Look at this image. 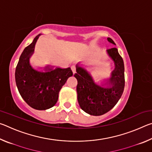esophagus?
I'll return each instance as SVG.
<instances>
[{"label": "esophagus", "mask_w": 152, "mask_h": 152, "mask_svg": "<svg viewBox=\"0 0 152 152\" xmlns=\"http://www.w3.org/2000/svg\"><path fill=\"white\" fill-rule=\"evenodd\" d=\"M71 68H72V72L74 74V73H76V67L74 66H72L71 67Z\"/></svg>", "instance_id": "34e87169"}]
</instances>
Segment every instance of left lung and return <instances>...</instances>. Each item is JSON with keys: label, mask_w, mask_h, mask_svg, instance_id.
<instances>
[{"label": "left lung", "mask_w": 152, "mask_h": 152, "mask_svg": "<svg viewBox=\"0 0 152 152\" xmlns=\"http://www.w3.org/2000/svg\"><path fill=\"white\" fill-rule=\"evenodd\" d=\"M107 40L115 45L111 38L108 37ZM107 52L115 64V69L107 83L98 85L88 71L78 64L74 74L78 80L76 91L80 107L84 112L94 116H100L112 109L119 101L125 87L123 58L115 48L107 50Z\"/></svg>", "instance_id": "left-lung-1"}]
</instances>
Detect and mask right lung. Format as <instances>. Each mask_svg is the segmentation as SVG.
<instances>
[{"mask_svg": "<svg viewBox=\"0 0 152 152\" xmlns=\"http://www.w3.org/2000/svg\"><path fill=\"white\" fill-rule=\"evenodd\" d=\"M40 35L36 36L20 55L15 70V81L20 96L31 107L46 110L56 104L59 92L73 73L70 68L52 69L48 66L45 72L32 68L29 58Z\"/></svg>", "mask_w": 152, "mask_h": 152, "instance_id": "1", "label": "right lung"}]
</instances>
